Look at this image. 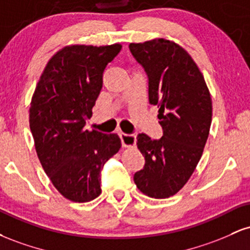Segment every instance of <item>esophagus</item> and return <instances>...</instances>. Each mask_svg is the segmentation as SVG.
<instances>
[{"label":"esophagus","mask_w":250,"mask_h":250,"mask_svg":"<svg viewBox=\"0 0 250 250\" xmlns=\"http://www.w3.org/2000/svg\"><path fill=\"white\" fill-rule=\"evenodd\" d=\"M121 141L123 147L133 148L135 147V145H136V135L121 133Z\"/></svg>","instance_id":"1"}]
</instances>
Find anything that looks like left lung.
Instances as JSON below:
<instances>
[{
  "label": "left lung",
  "instance_id": "1",
  "mask_svg": "<svg viewBox=\"0 0 250 250\" xmlns=\"http://www.w3.org/2000/svg\"><path fill=\"white\" fill-rule=\"evenodd\" d=\"M148 75L149 103L159 107L163 136L137 135L146 163L136 171V187L153 199H167L182 189L194 173L207 142L211 97L205 77L181 45L165 39L129 44Z\"/></svg>",
  "mask_w": 250,
  "mask_h": 250
}]
</instances>
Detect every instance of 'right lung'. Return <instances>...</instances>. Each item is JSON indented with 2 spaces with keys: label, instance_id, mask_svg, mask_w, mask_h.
Here are the masks:
<instances>
[{
  "label": "right lung",
  "instance_id": "add662e5",
  "mask_svg": "<svg viewBox=\"0 0 250 250\" xmlns=\"http://www.w3.org/2000/svg\"><path fill=\"white\" fill-rule=\"evenodd\" d=\"M122 45L74 44L59 50L43 70L29 109V125L45 174L73 202L101 194V169L121 148L116 134L84 129L102 89L103 71Z\"/></svg>",
  "mask_w": 250,
  "mask_h": 250
}]
</instances>
